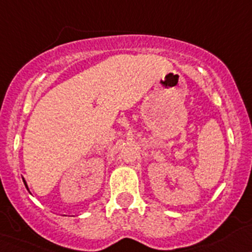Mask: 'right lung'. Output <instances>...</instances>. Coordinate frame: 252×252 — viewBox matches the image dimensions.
I'll return each instance as SVG.
<instances>
[{"mask_svg":"<svg viewBox=\"0 0 252 252\" xmlns=\"http://www.w3.org/2000/svg\"><path fill=\"white\" fill-rule=\"evenodd\" d=\"M24 184H25V186H26L27 190H29V186H27V184H26V181H25V180H24Z\"/></svg>","mask_w":252,"mask_h":252,"instance_id":"1","label":"right lung"}]
</instances>
